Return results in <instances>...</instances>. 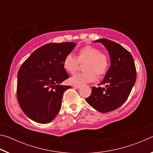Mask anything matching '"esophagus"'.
<instances>
[{"instance_id": "1", "label": "esophagus", "mask_w": 153, "mask_h": 153, "mask_svg": "<svg viewBox=\"0 0 153 153\" xmlns=\"http://www.w3.org/2000/svg\"><path fill=\"white\" fill-rule=\"evenodd\" d=\"M73 86L74 88H79L80 87H81V85H79V84H74Z\"/></svg>"}]
</instances>
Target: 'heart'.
Masks as SVG:
<instances>
[{"label": "heart", "mask_w": 153, "mask_h": 153, "mask_svg": "<svg viewBox=\"0 0 153 153\" xmlns=\"http://www.w3.org/2000/svg\"><path fill=\"white\" fill-rule=\"evenodd\" d=\"M78 56L69 53L63 60V67L68 73H76L79 62H84L85 71L75 75L70 79L73 84H84L92 82L98 76H102L107 71L109 67V59L108 56L98 48L91 46H86L79 48L77 51Z\"/></svg>", "instance_id": "b5f03b06"}]
</instances>
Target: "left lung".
Instances as JSON below:
<instances>
[{
	"mask_svg": "<svg viewBox=\"0 0 153 153\" xmlns=\"http://www.w3.org/2000/svg\"><path fill=\"white\" fill-rule=\"evenodd\" d=\"M94 42L105 46L111 65L100 83L105 88L92 87L91 94L86 100L99 112L108 113L120 107L128 99L136 80V66L131 53L119 44L105 38Z\"/></svg>",
	"mask_w": 153,
	"mask_h": 153,
	"instance_id": "left-lung-1",
	"label": "left lung"
}]
</instances>
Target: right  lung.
Segmentation results:
<instances>
[{"mask_svg":"<svg viewBox=\"0 0 153 153\" xmlns=\"http://www.w3.org/2000/svg\"><path fill=\"white\" fill-rule=\"evenodd\" d=\"M76 45L74 42L46 44L36 49L20 67L17 100L32 120L49 123L60 111L63 93L71 88L61 85L69 77L63 67V60Z\"/></svg>","mask_w":153,"mask_h":153,"instance_id":"add662e5","label":"right lung"}]
</instances>
